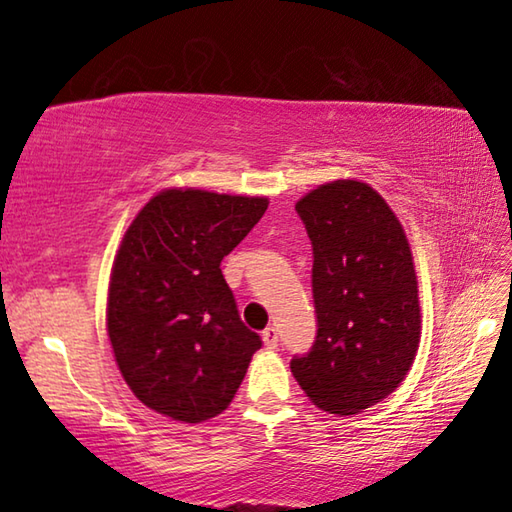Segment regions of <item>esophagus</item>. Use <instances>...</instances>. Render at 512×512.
<instances>
[{"mask_svg": "<svg viewBox=\"0 0 512 512\" xmlns=\"http://www.w3.org/2000/svg\"><path fill=\"white\" fill-rule=\"evenodd\" d=\"M262 339H264V345L268 350L277 348V329L275 327H266L262 332Z\"/></svg>", "mask_w": 512, "mask_h": 512, "instance_id": "1", "label": "esophagus"}]
</instances>
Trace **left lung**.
Wrapping results in <instances>:
<instances>
[{
    "mask_svg": "<svg viewBox=\"0 0 512 512\" xmlns=\"http://www.w3.org/2000/svg\"><path fill=\"white\" fill-rule=\"evenodd\" d=\"M296 212L314 248L318 329L291 372L318 409L361 413L402 384L420 345L409 239L384 198L359 180L316 187Z\"/></svg>",
    "mask_w": 512,
    "mask_h": 512,
    "instance_id": "obj_1",
    "label": "left lung"
}]
</instances>
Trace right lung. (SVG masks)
<instances>
[{"label": "right lung", "mask_w": 512, "mask_h": 512, "mask_svg": "<svg viewBox=\"0 0 512 512\" xmlns=\"http://www.w3.org/2000/svg\"><path fill=\"white\" fill-rule=\"evenodd\" d=\"M268 207L264 196L164 189L128 225L108 287V336L137 400L203 422L228 409L262 339L221 273Z\"/></svg>", "instance_id": "add662e5"}]
</instances>
